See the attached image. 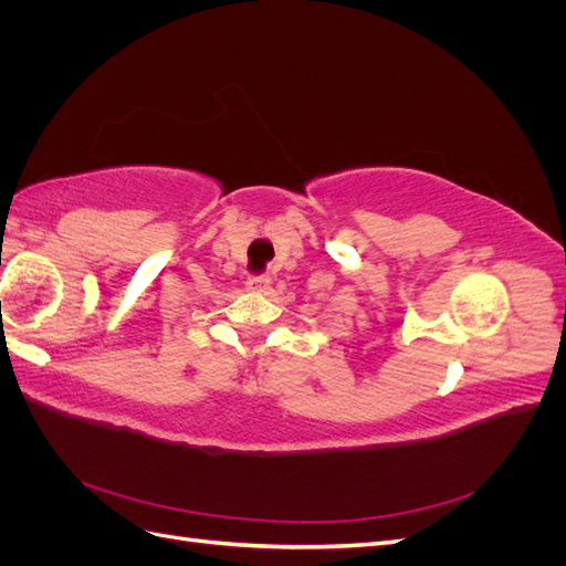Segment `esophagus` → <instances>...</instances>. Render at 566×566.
Instances as JSON below:
<instances>
[{
    "label": "esophagus",
    "mask_w": 566,
    "mask_h": 566,
    "mask_svg": "<svg viewBox=\"0 0 566 566\" xmlns=\"http://www.w3.org/2000/svg\"><path fill=\"white\" fill-rule=\"evenodd\" d=\"M245 285H248V290H252V293H264V290L271 285V279L266 276V273H256V276H248Z\"/></svg>",
    "instance_id": "34e87169"
}]
</instances>
